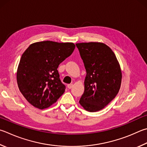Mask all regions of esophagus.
I'll list each match as a JSON object with an SVG mask.
<instances>
[{
    "label": "esophagus",
    "instance_id": "34e87169",
    "mask_svg": "<svg viewBox=\"0 0 147 147\" xmlns=\"http://www.w3.org/2000/svg\"><path fill=\"white\" fill-rule=\"evenodd\" d=\"M73 87V84H68L67 85V87H68V89H71L72 87Z\"/></svg>",
    "mask_w": 147,
    "mask_h": 147
}]
</instances>
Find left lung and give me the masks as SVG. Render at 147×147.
Here are the masks:
<instances>
[{
	"mask_svg": "<svg viewBox=\"0 0 147 147\" xmlns=\"http://www.w3.org/2000/svg\"><path fill=\"white\" fill-rule=\"evenodd\" d=\"M78 48L86 70L84 94L80 105L89 112L103 109L119 92L121 72L110 47L98 42L79 43Z\"/></svg>",
	"mask_w": 147,
	"mask_h": 147,
	"instance_id": "obj_1",
	"label": "left lung"
}]
</instances>
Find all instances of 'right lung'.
I'll return each mask as SVG.
<instances>
[{"label":"right lung","mask_w":147,"mask_h":147,"mask_svg":"<svg viewBox=\"0 0 147 147\" xmlns=\"http://www.w3.org/2000/svg\"><path fill=\"white\" fill-rule=\"evenodd\" d=\"M74 48L73 43L43 41L32 44L23 53L17 69V84L32 105L47 108L63 94L65 85L57 69Z\"/></svg>","instance_id":"right-lung-1"}]
</instances>
